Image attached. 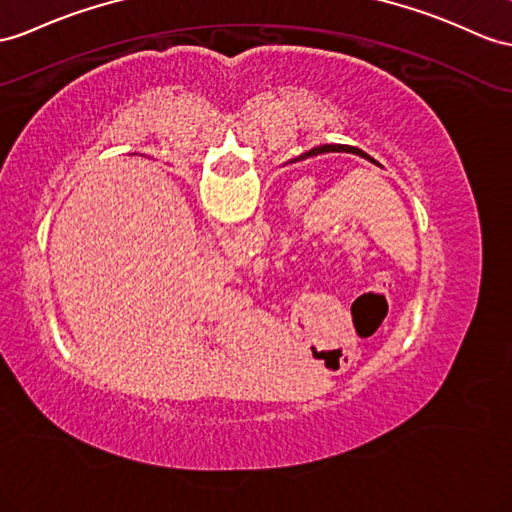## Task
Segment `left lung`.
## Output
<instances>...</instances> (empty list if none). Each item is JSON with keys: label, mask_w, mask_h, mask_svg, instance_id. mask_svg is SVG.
<instances>
[{"label": "left lung", "mask_w": 512, "mask_h": 512, "mask_svg": "<svg viewBox=\"0 0 512 512\" xmlns=\"http://www.w3.org/2000/svg\"><path fill=\"white\" fill-rule=\"evenodd\" d=\"M321 152H352V154H358V156H363V158H367V160H373V158H369L363 149H358V147H350V145H321V147H315V149H310V152H306V154H302L299 158H306V156H315V154H321ZM297 158V160H299Z\"/></svg>", "instance_id": "obj_1"}]
</instances>
